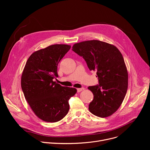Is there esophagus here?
Returning <instances> with one entry per match:
<instances>
[{
    "mask_svg": "<svg viewBox=\"0 0 150 150\" xmlns=\"http://www.w3.org/2000/svg\"><path fill=\"white\" fill-rule=\"evenodd\" d=\"M83 90H84V88H77V92H78V93H79V92H81V91H83Z\"/></svg>",
    "mask_w": 150,
    "mask_h": 150,
    "instance_id": "esophagus-1",
    "label": "esophagus"
}]
</instances>
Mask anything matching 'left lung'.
I'll return each mask as SVG.
<instances>
[{
  "mask_svg": "<svg viewBox=\"0 0 150 150\" xmlns=\"http://www.w3.org/2000/svg\"><path fill=\"white\" fill-rule=\"evenodd\" d=\"M82 56L90 71H97L99 84L88 87L94 95L90 112L100 117L111 116L119 108L128 86V73L119 49L99 40L75 43L72 49Z\"/></svg>",
  "mask_w": 150,
  "mask_h": 150,
  "instance_id": "1",
  "label": "left lung"
}]
</instances>
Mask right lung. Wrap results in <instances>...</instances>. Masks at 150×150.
Instances as JSON below:
<instances>
[{
	"label": "right lung",
	"instance_id": "right-lung-1",
	"mask_svg": "<svg viewBox=\"0 0 150 150\" xmlns=\"http://www.w3.org/2000/svg\"><path fill=\"white\" fill-rule=\"evenodd\" d=\"M70 45H53L34 52L21 76V88L35 115L42 120L56 122L69 112V100L77 90L53 81L58 76L57 65Z\"/></svg>",
	"mask_w": 150,
	"mask_h": 150
}]
</instances>
